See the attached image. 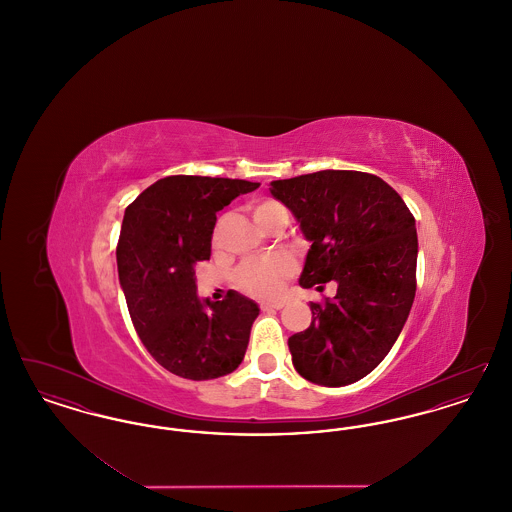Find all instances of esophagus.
Masks as SVG:
<instances>
[{
	"label": "esophagus",
	"instance_id": "obj_1",
	"mask_svg": "<svg viewBox=\"0 0 512 512\" xmlns=\"http://www.w3.org/2000/svg\"><path fill=\"white\" fill-rule=\"evenodd\" d=\"M284 301H267V303H261V309L263 311H280V309H284Z\"/></svg>",
	"mask_w": 512,
	"mask_h": 512
}]
</instances>
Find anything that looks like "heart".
<instances>
[{"mask_svg": "<svg viewBox=\"0 0 512 512\" xmlns=\"http://www.w3.org/2000/svg\"><path fill=\"white\" fill-rule=\"evenodd\" d=\"M251 217L255 224L268 232L280 222L288 224V211L284 209L282 203L274 199H261L251 205ZM293 272L292 259L286 255H272L265 259H251L240 265L236 274H234V284L238 290L259 297V299H268L276 297L282 292L284 280Z\"/></svg>", "mask_w": 512, "mask_h": 512, "instance_id": "1", "label": "heart"}]
</instances>
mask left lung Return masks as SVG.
<instances>
[{
  "instance_id": "obj_1",
  "label": "left lung",
  "mask_w": 512,
  "mask_h": 512,
  "mask_svg": "<svg viewBox=\"0 0 512 512\" xmlns=\"http://www.w3.org/2000/svg\"><path fill=\"white\" fill-rule=\"evenodd\" d=\"M311 249L299 284L338 292L311 303L313 322L288 340L295 370L340 388L365 378L390 353L413 307L418 238L390 184L359 171H318L270 182Z\"/></svg>"
}]
</instances>
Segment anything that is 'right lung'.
Instances as JSON below:
<instances>
[{
    "label": "right lung",
    "mask_w": 512,
    "mask_h": 512,
    "mask_svg": "<svg viewBox=\"0 0 512 512\" xmlns=\"http://www.w3.org/2000/svg\"><path fill=\"white\" fill-rule=\"evenodd\" d=\"M257 182L167 176L124 211L117 245L122 292L151 357L188 380H213L244 361L259 305L230 290L226 299L197 297L195 263L211 257L217 213Z\"/></svg>",
    "instance_id": "add662e5"
}]
</instances>
